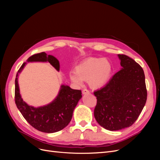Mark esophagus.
<instances>
[{"instance_id": "34e87169", "label": "esophagus", "mask_w": 160, "mask_h": 160, "mask_svg": "<svg viewBox=\"0 0 160 160\" xmlns=\"http://www.w3.org/2000/svg\"><path fill=\"white\" fill-rule=\"evenodd\" d=\"M82 93H83V95H85V94H89V91L87 89H84L83 91H82Z\"/></svg>"}]
</instances>
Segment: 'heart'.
Returning <instances> with one entry per match:
<instances>
[{
  "mask_svg": "<svg viewBox=\"0 0 160 160\" xmlns=\"http://www.w3.org/2000/svg\"><path fill=\"white\" fill-rule=\"evenodd\" d=\"M112 71L111 62L105 58L91 57L81 62L75 67V74L71 73L69 78L77 85H81L82 80L89 81L91 88L98 89L108 83Z\"/></svg>",
  "mask_w": 160,
  "mask_h": 160,
  "instance_id": "obj_1",
  "label": "heart"
}]
</instances>
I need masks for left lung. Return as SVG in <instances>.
Listing matches in <instances>:
<instances>
[{"label":"left lung","instance_id":"left-lung-1","mask_svg":"<svg viewBox=\"0 0 160 160\" xmlns=\"http://www.w3.org/2000/svg\"><path fill=\"white\" fill-rule=\"evenodd\" d=\"M118 57L122 69L105 87L93 93L97 98L95 118L101 126L109 131L132 126L147 100L142 67L127 55Z\"/></svg>","mask_w":160,"mask_h":160}]
</instances>
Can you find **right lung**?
Wrapping results in <instances>:
<instances>
[{
	"label": "right lung",
	"instance_id": "obj_1",
	"mask_svg": "<svg viewBox=\"0 0 160 160\" xmlns=\"http://www.w3.org/2000/svg\"><path fill=\"white\" fill-rule=\"evenodd\" d=\"M27 62H49L57 71L60 69L59 61L45 52L32 55ZM26 64L27 62H24L16 75L14 99L17 108L27 122L40 132L50 133L62 130L71 122L74 109L82 98L81 91L62 85L57 98L49 104L38 108L28 105L21 98L18 83V73Z\"/></svg>",
	"mask_w": 160,
	"mask_h": 160
}]
</instances>
